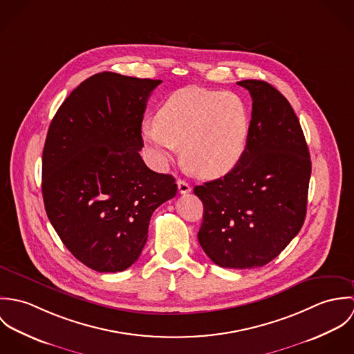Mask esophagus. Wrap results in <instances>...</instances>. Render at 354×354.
<instances>
[{"label": "esophagus", "instance_id": "obj_1", "mask_svg": "<svg viewBox=\"0 0 354 354\" xmlns=\"http://www.w3.org/2000/svg\"><path fill=\"white\" fill-rule=\"evenodd\" d=\"M177 185H178V194L185 195V194H189V192H191V185H189L187 181L178 180V181H177Z\"/></svg>", "mask_w": 354, "mask_h": 354}]
</instances>
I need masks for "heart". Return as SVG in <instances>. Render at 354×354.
<instances>
[{
  "label": "heart",
  "mask_w": 354,
  "mask_h": 354,
  "mask_svg": "<svg viewBox=\"0 0 354 354\" xmlns=\"http://www.w3.org/2000/svg\"><path fill=\"white\" fill-rule=\"evenodd\" d=\"M250 111L239 95L187 87L160 104L142 125L143 140L165 163L183 146L185 165L198 176L221 177L234 169L248 146Z\"/></svg>",
  "instance_id": "1"
}]
</instances>
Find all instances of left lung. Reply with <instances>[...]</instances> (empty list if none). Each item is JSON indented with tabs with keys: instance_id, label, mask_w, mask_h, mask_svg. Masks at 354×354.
<instances>
[{
	"instance_id": "left-lung-1",
	"label": "left lung",
	"mask_w": 354,
	"mask_h": 354,
	"mask_svg": "<svg viewBox=\"0 0 354 354\" xmlns=\"http://www.w3.org/2000/svg\"><path fill=\"white\" fill-rule=\"evenodd\" d=\"M252 97L248 146L222 178L196 185L203 251L225 268H254L299 234L306 214L310 156L288 100L261 80L237 83Z\"/></svg>"
}]
</instances>
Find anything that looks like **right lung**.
<instances>
[{
  "label": "right lung",
  "mask_w": 354,
  "mask_h": 354,
  "mask_svg": "<svg viewBox=\"0 0 354 354\" xmlns=\"http://www.w3.org/2000/svg\"><path fill=\"white\" fill-rule=\"evenodd\" d=\"M160 80L113 72L84 80L57 110L42 155L46 214L64 245L98 272L131 267L152 212L177 194L140 156L147 100Z\"/></svg>",
  "instance_id": "obj_1"
}]
</instances>
